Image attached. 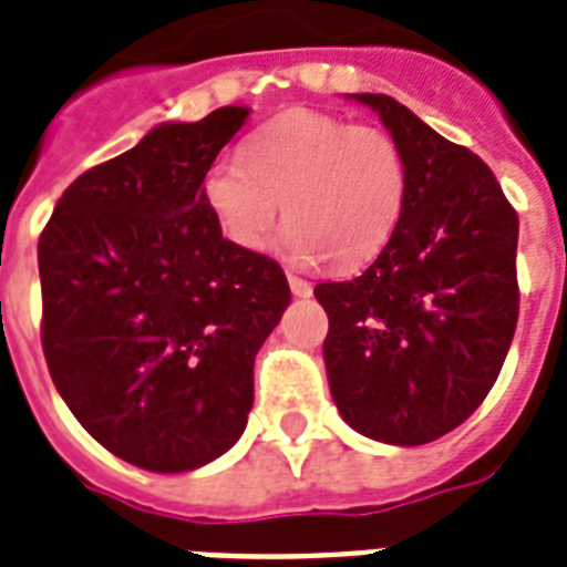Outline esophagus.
Masks as SVG:
<instances>
[{"instance_id": "esophagus-1", "label": "esophagus", "mask_w": 567, "mask_h": 567, "mask_svg": "<svg viewBox=\"0 0 567 567\" xmlns=\"http://www.w3.org/2000/svg\"><path fill=\"white\" fill-rule=\"evenodd\" d=\"M289 289H292V296L298 298H310V292H313V287H310L307 280L296 278V275H289Z\"/></svg>"}]
</instances>
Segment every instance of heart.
Wrapping results in <instances>:
<instances>
[{
    "label": "heart",
    "instance_id": "b5f03b06",
    "mask_svg": "<svg viewBox=\"0 0 567 567\" xmlns=\"http://www.w3.org/2000/svg\"><path fill=\"white\" fill-rule=\"evenodd\" d=\"M200 195L224 239L243 251H266L287 215L289 260L319 266L331 257L337 269H358L396 230L408 171L399 144L379 126L292 109L257 130L245 156L213 159Z\"/></svg>",
    "mask_w": 567,
    "mask_h": 567
}]
</instances>
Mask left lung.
I'll return each instance as SVG.
<instances>
[{"mask_svg": "<svg viewBox=\"0 0 567 567\" xmlns=\"http://www.w3.org/2000/svg\"><path fill=\"white\" fill-rule=\"evenodd\" d=\"M370 105L405 156L408 195L390 243L352 280L313 289L322 354L354 432L420 446L462 425L494 388L517 324V213L467 147L388 94Z\"/></svg>", "mask_w": 567, "mask_h": 567, "instance_id": "1", "label": "left lung"}]
</instances>
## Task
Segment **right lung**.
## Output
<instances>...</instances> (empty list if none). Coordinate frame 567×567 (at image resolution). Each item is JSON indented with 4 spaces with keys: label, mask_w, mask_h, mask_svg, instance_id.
I'll use <instances>...</instances> for the list:
<instances>
[{
    "label": "right lung",
    "mask_w": 567,
    "mask_h": 567,
    "mask_svg": "<svg viewBox=\"0 0 567 567\" xmlns=\"http://www.w3.org/2000/svg\"><path fill=\"white\" fill-rule=\"evenodd\" d=\"M248 115L153 126L70 183L38 243L55 390L142 471H195L243 437L254 358L292 298L278 262L227 243L200 195Z\"/></svg>",
    "instance_id": "1"
}]
</instances>
